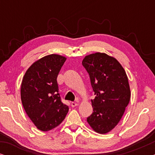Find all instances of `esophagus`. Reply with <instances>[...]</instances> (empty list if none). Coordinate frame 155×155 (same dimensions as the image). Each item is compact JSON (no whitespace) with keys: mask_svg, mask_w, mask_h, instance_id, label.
<instances>
[{"mask_svg":"<svg viewBox=\"0 0 155 155\" xmlns=\"http://www.w3.org/2000/svg\"><path fill=\"white\" fill-rule=\"evenodd\" d=\"M78 102H75V101H73V102H71V107H75L76 106H78Z\"/></svg>","mask_w":155,"mask_h":155,"instance_id":"1","label":"esophagus"}]
</instances>
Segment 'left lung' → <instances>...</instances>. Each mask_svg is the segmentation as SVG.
Masks as SVG:
<instances>
[{
  "label": "left lung",
  "mask_w": 155,
  "mask_h": 155,
  "mask_svg": "<svg viewBox=\"0 0 155 155\" xmlns=\"http://www.w3.org/2000/svg\"><path fill=\"white\" fill-rule=\"evenodd\" d=\"M96 95L92 99L93 112L87 121L93 130L105 134L120 121L130 99L126 71L116 58L96 53L82 61Z\"/></svg>",
  "instance_id": "1"
}]
</instances>
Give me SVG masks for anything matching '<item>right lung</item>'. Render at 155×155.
<instances>
[{
	"mask_svg": "<svg viewBox=\"0 0 155 155\" xmlns=\"http://www.w3.org/2000/svg\"><path fill=\"white\" fill-rule=\"evenodd\" d=\"M65 57L51 54L34 63L21 84V100L27 116L42 131L56 128L64 120L69 108L61 101L57 77Z\"/></svg>",
	"mask_w": 155,
	"mask_h": 155,
	"instance_id": "1",
	"label": "right lung"
}]
</instances>
